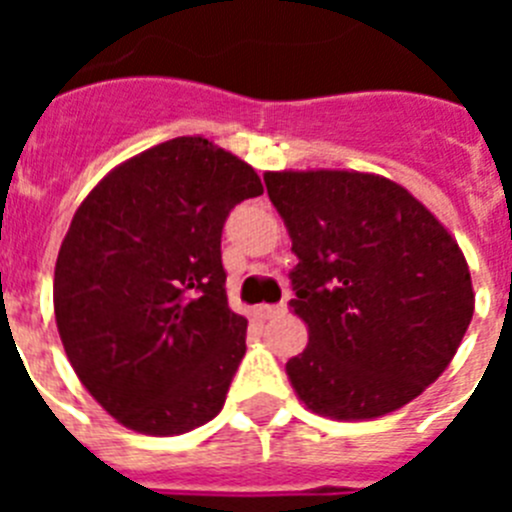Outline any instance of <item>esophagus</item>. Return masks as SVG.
<instances>
[{
	"label": "esophagus",
	"instance_id": "obj_1",
	"mask_svg": "<svg viewBox=\"0 0 512 512\" xmlns=\"http://www.w3.org/2000/svg\"><path fill=\"white\" fill-rule=\"evenodd\" d=\"M284 312H287V305H261L259 307V315L264 320H274V318H279V315H284Z\"/></svg>",
	"mask_w": 512,
	"mask_h": 512
}]
</instances>
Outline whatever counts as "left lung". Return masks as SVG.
<instances>
[{"label": "left lung", "mask_w": 512, "mask_h": 512, "mask_svg": "<svg viewBox=\"0 0 512 512\" xmlns=\"http://www.w3.org/2000/svg\"><path fill=\"white\" fill-rule=\"evenodd\" d=\"M300 259L289 307L310 343L287 377L312 413H395L451 364L474 315L459 243L400 184L364 171H266Z\"/></svg>", "instance_id": "1"}]
</instances>
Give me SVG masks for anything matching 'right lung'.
Returning a JSON list of instances; mask_svg holds the SVG:
<instances>
[{
  "label": "right lung",
  "mask_w": 512,
  "mask_h": 512,
  "mask_svg": "<svg viewBox=\"0 0 512 512\" xmlns=\"http://www.w3.org/2000/svg\"><path fill=\"white\" fill-rule=\"evenodd\" d=\"M259 174L202 135L115 166L58 251L53 310L76 377L117 423L179 436L215 418L246 354L220 238Z\"/></svg>",
  "instance_id": "1"
}]
</instances>
